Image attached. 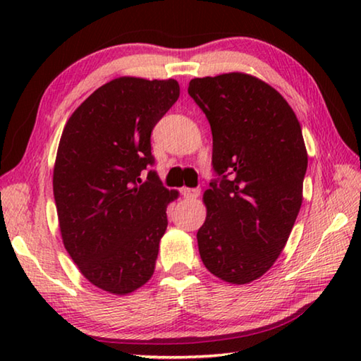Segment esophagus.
<instances>
[{"label":"esophagus","mask_w":361,"mask_h":361,"mask_svg":"<svg viewBox=\"0 0 361 361\" xmlns=\"http://www.w3.org/2000/svg\"><path fill=\"white\" fill-rule=\"evenodd\" d=\"M199 192H200L199 189H195V188H181V194L185 195V197H188V199L197 197Z\"/></svg>","instance_id":"34e87169"}]
</instances>
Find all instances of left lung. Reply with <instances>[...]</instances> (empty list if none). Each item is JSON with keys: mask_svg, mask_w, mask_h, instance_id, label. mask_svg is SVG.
Instances as JSON below:
<instances>
[{"mask_svg": "<svg viewBox=\"0 0 361 361\" xmlns=\"http://www.w3.org/2000/svg\"><path fill=\"white\" fill-rule=\"evenodd\" d=\"M188 94L210 122L216 178L197 231L204 266L243 285L272 267L302 204V130L276 89L245 73L194 78Z\"/></svg>", "mask_w": 361, "mask_h": 361, "instance_id": "obj_1", "label": "left lung"}]
</instances>
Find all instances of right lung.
Masks as SVG:
<instances>
[{
    "label": "right lung",
    "mask_w": 361,
    "mask_h": 361,
    "mask_svg": "<svg viewBox=\"0 0 361 361\" xmlns=\"http://www.w3.org/2000/svg\"><path fill=\"white\" fill-rule=\"evenodd\" d=\"M180 97L175 79L118 78L66 122L54 166V199L66 252L82 276L127 295L154 274L167 205L178 191L154 170L151 132Z\"/></svg>",
    "instance_id": "add662e5"
}]
</instances>
